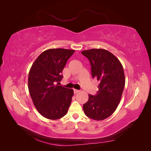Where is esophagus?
Here are the masks:
<instances>
[{
    "label": "esophagus",
    "instance_id": "esophagus-1",
    "mask_svg": "<svg viewBox=\"0 0 151 151\" xmlns=\"http://www.w3.org/2000/svg\"><path fill=\"white\" fill-rule=\"evenodd\" d=\"M80 92V91L79 90H77V89H74V93H75V94H76V93H79Z\"/></svg>",
    "mask_w": 151,
    "mask_h": 151
}]
</instances>
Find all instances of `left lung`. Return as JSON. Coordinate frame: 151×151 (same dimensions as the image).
Returning a JSON list of instances; mask_svg holds the SVG:
<instances>
[{
	"label": "left lung",
	"mask_w": 151,
	"mask_h": 151,
	"mask_svg": "<svg viewBox=\"0 0 151 151\" xmlns=\"http://www.w3.org/2000/svg\"><path fill=\"white\" fill-rule=\"evenodd\" d=\"M81 53L89 59L91 75L99 83L97 94H89L88 102L83 105L84 112L93 120H104L112 115L120 102L125 84L123 66L106 50L93 48Z\"/></svg>",
	"instance_id": "obj_1"
}]
</instances>
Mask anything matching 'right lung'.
<instances>
[{"label": "right lung", "instance_id": "1", "mask_svg": "<svg viewBox=\"0 0 151 151\" xmlns=\"http://www.w3.org/2000/svg\"><path fill=\"white\" fill-rule=\"evenodd\" d=\"M75 50L52 48L41 53L32 65L28 76V89L38 111L45 118L57 120L66 115L74 95L72 89L56 83Z\"/></svg>", "mask_w": 151, "mask_h": 151}]
</instances>
